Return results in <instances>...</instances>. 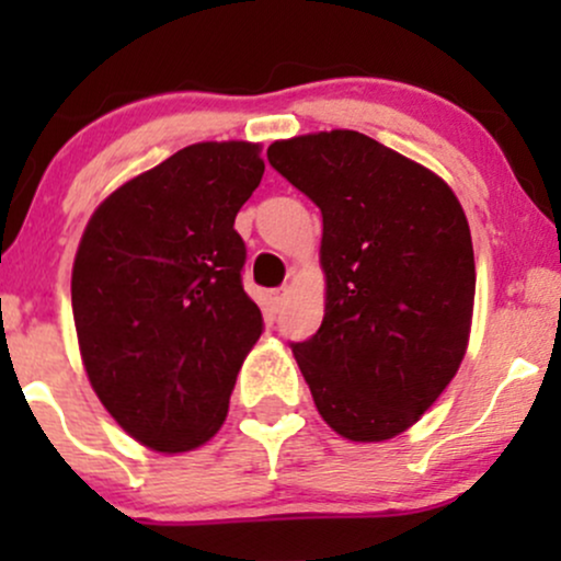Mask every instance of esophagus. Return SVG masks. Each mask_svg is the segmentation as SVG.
Listing matches in <instances>:
<instances>
[{"mask_svg":"<svg viewBox=\"0 0 561 561\" xmlns=\"http://www.w3.org/2000/svg\"><path fill=\"white\" fill-rule=\"evenodd\" d=\"M285 295H287V289H285V287L272 289V302H274L276 311H282V302H285Z\"/></svg>","mask_w":561,"mask_h":561,"instance_id":"esophagus-1","label":"esophagus"}]
</instances>
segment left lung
Masks as SVG:
<instances>
[{
	"label": "left lung",
	"mask_w": 561,
	"mask_h": 561,
	"mask_svg": "<svg viewBox=\"0 0 561 561\" xmlns=\"http://www.w3.org/2000/svg\"><path fill=\"white\" fill-rule=\"evenodd\" d=\"M268 163L324 221V321L289 345L313 403L347 440H390L437 401L467 353L465 210L433 171L345 128L274 141Z\"/></svg>",
	"instance_id": "8db88e82"
}]
</instances>
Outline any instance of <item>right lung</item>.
Returning a JSON list of instances; mask_svg holds the SVG:
<instances>
[{
	"label": "right lung",
	"instance_id": "add662e5",
	"mask_svg": "<svg viewBox=\"0 0 561 561\" xmlns=\"http://www.w3.org/2000/svg\"><path fill=\"white\" fill-rule=\"evenodd\" d=\"M261 147L199 141L113 192L83 231L70 279L89 382L141 446H203L263 332L242 287L234 218L263 176Z\"/></svg>",
	"mask_w": 561,
	"mask_h": 561
}]
</instances>
